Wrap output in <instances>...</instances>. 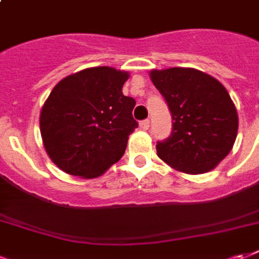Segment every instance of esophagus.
Instances as JSON below:
<instances>
[{"label": "esophagus", "instance_id": "1", "mask_svg": "<svg viewBox=\"0 0 259 259\" xmlns=\"http://www.w3.org/2000/svg\"><path fill=\"white\" fill-rule=\"evenodd\" d=\"M149 124H150L149 120H142V121L139 122V127H141V130H143V131H146L149 128Z\"/></svg>", "mask_w": 259, "mask_h": 259}]
</instances>
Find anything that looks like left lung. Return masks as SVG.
I'll return each instance as SVG.
<instances>
[{
	"instance_id": "1",
	"label": "left lung",
	"mask_w": 259,
	"mask_h": 259,
	"mask_svg": "<svg viewBox=\"0 0 259 259\" xmlns=\"http://www.w3.org/2000/svg\"><path fill=\"white\" fill-rule=\"evenodd\" d=\"M150 78L172 116L157 156L177 171L204 174L229 154L239 128L235 103L220 81L190 67L152 70Z\"/></svg>"
}]
</instances>
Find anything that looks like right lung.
Returning <instances> with one entry per match:
<instances>
[{
	"label": "right lung",
	"instance_id": "obj_1",
	"mask_svg": "<svg viewBox=\"0 0 259 259\" xmlns=\"http://www.w3.org/2000/svg\"><path fill=\"white\" fill-rule=\"evenodd\" d=\"M127 71L90 67L60 80L39 114V131L51 160L62 171L96 178L117 163L138 127L135 99L122 94Z\"/></svg>",
	"mask_w": 259,
	"mask_h": 259
}]
</instances>
